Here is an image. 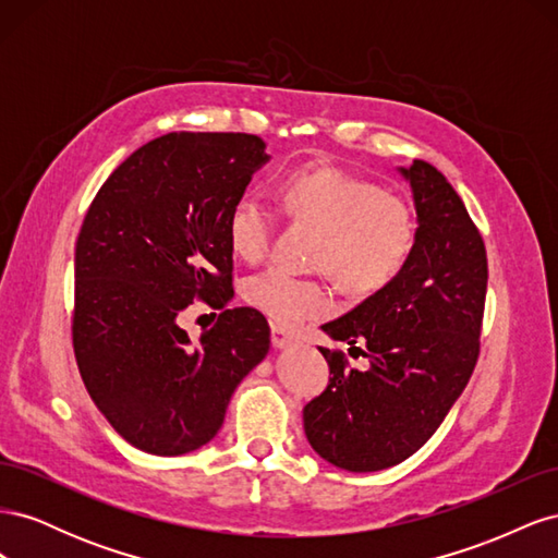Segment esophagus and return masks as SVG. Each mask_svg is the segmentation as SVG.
<instances>
[{
    "label": "esophagus",
    "mask_w": 558,
    "mask_h": 558,
    "mask_svg": "<svg viewBox=\"0 0 558 558\" xmlns=\"http://www.w3.org/2000/svg\"><path fill=\"white\" fill-rule=\"evenodd\" d=\"M293 342H295V337L289 330H283L279 326H272V344L277 349H286V347H291Z\"/></svg>",
    "instance_id": "esophagus-1"
}]
</instances>
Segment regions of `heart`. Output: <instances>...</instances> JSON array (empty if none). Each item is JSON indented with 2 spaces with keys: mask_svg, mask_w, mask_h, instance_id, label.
<instances>
[{
  "mask_svg": "<svg viewBox=\"0 0 558 558\" xmlns=\"http://www.w3.org/2000/svg\"><path fill=\"white\" fill-rule=\"evenodd\" d=\"M286 209L314 223L324 238L316 246V267L353 295H373L391 283L410 263L416 226L410 207L381 185L337 167H307L279 183ZM275 214L265 202L244 193L228 211V240L240 258L256 263L269 251ZM253 307L281 326L324 316L332 307L330 286L300 279L281 267H269L244 283Z\"/></svg>",
  "mask_w": 558,
  "mask_h": 558,
  "instance_id": "heart-1",
  "label": "heart"
}]
</instances>
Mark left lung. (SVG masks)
<instances>
[{
    "mask_svg": "<svg viewBox=\"0 0 558 558\" xmlns=\"http://www.w3.org/2000/svg\"><path fill=\"white\" fill-rule=\"evenodd\" d=\"M416 207V242L402 272L359 307L320 326L362 351L365 373L318 347L328 388L305 404L312 449L349 472L402 463L424 447L477 365L486 298V248L463 199L424 160L400 167Z\"/></svg>",
    "mask_w": 558,
    "mask_h": 558,
    "instance_id": "1",
    "label": "left lung"
}]
</instances>
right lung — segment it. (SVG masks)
I'll return each instance as SVG.
<instances>
[{"label":"right lung","mask_w":558,"mask_h":558,"mask_svg":"<svg viewBox=\"0 0 558 558\" xmlns=\"http://www.w3.org/2000/svg\"><path fill=\"white\" fill-rule=\"evenodd\" d=\"M267 160L256 134H162L116 167L83 218L72 318L78 373L113 430L146 453L207 445L234 388L267 356L265 316L228 310V211ZM195 299L222 314L191 341L178 316Z\"/></svg>","instance_id":"obj_1"}]
</instances>
